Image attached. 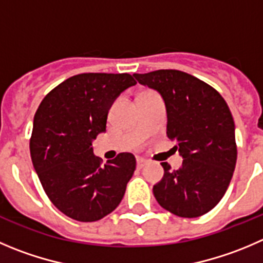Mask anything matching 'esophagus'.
Listing matches in <instances>:
<instances>
[{
  "label": "esophagus",
  "instance_id": "obj_1",
  "mask_svg": "<svg viewBox=\"0 0 263 263\" xmlns=\"http://www.w3.org/2000/svg\"><path fill=\"white\" fill-rule=\"evenodd\" d=\"M147 162L148 161H147L146 159H143V157H138V159H137V165H138V167H143Z\"/></svg>",
  "mask_w": 263,
  "mask_h": 263
}]
</instances>
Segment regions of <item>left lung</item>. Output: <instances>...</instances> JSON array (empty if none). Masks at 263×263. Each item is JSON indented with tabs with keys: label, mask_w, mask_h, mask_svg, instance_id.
I'll return each mask as SVG.
<instances>
[{
	"label": "left lung",
	"mask_w": 263,
	"mask_h": 263,
	"mask_svg": "<svg viewBox=\"0 0 263 263\" xmlns=\"http://www.w3.org/2000/svg\"><path fill=\"white\" fill-rule=\"evenodd\" d=\"M139 84L157 90L166 106V136L183 157L154 186L157 202L183 218L208 213L223 197L236 165L235 124L226 101L214 87L177 69L134 73Z\"/></svg>",
	"instance_id": "1"
}]
</instances>
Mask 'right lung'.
Wrapping results in <instances>:
<instances>
[{
    "label": "right lung",
    "instance_id": "right-lung-1",
    "mask_svg": "<svg viewBox=\"0 0 263 263\" xmlns=\"http://www.w3.org/2000/svg\"><path fill=\"white\" fill-rule=\"evenodd\" d=\"M137 81L129 73H81L54 87L33 120L29 149L42 189L63 214L80 222L114 212L136 171L121 152L102 165L91 142L106 132L111 104Z\"/></svg>",
    "mask_w": 263,
    "mask_h": 263
}]
</instances>
